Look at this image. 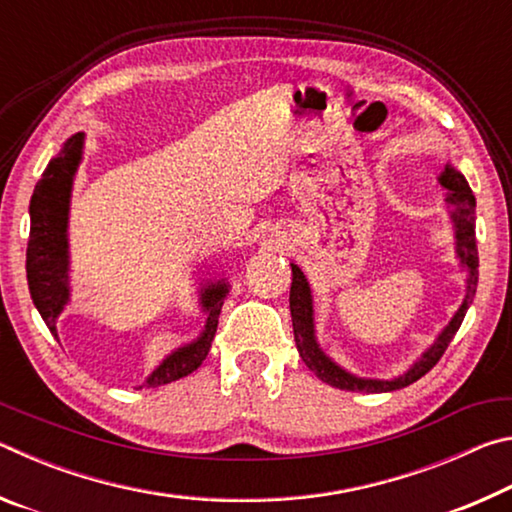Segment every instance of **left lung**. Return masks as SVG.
I'll list each match as a JSON object with an SVG mask.
<instances>
[{
    "instance_id": "1",
    "label": "left lung",
    "mask_w": 512,
    "mask_h": 512,
    "mask_svg": "<svg viewBox=\"0 0 512 512\" xmlns=\"http://www.w3.org/2000/svg\"><path fill=\"white\" fill-rule=\"evenodd\" d=\"M438 183L447 189L445 205L447 214L452 219L454 228V244H456V259L461 264L465 277V296L461 307L456 309V314L449 318V323L440 329L436 339L424 350L418 359H415L402 375L391 379H377V377H361L354 375L352 370L343 368L339 361H334L329 354L320 348L316 339V318H314V293H311V284L307 275L300 271L298 264L291 262V320H293V336H296V348L300 352L305 366L314 372V375L325 381V384L341 388V391H354V393H391L400 391V388L413 384L420 377L436 366L438 359L443 357L447 345L452 343L454 334L461 327L465 311L470 309L476 284H479V253H476V198L472 194L470 185L461 171H458L452 162L445 164V169L440 171Z\"/></svg>"
}]
</instances>
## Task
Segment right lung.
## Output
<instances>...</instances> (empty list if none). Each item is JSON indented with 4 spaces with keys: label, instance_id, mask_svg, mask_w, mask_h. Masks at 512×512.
<instances>
[{
    "label": "right lung",
    "instance_id": "add662e5",
    "mask_svg": "<svg viewBox=\"0 0 512 512\" xmlns=\"http://www.w3.org/2000/svg\"><path fill=\"white\" fill-rule=\"evenodd\" d=\"M85 149V133L67 137L60 151L49 160L45 173L33 189L29 216L31 232L27 246V280L31 300L45 320L49 332L58 339L56 323L72 300L69 284V210H72V189L79 173ZM230 293V282H203L198 287V307L205 314V325L194 341L171 350L149 377L137 388H155L180 377H187L205 361L212 348L223 300Z\"/></svg>",
    "mask_w": 512,
    "mask_h": 512
}]
</instances>
